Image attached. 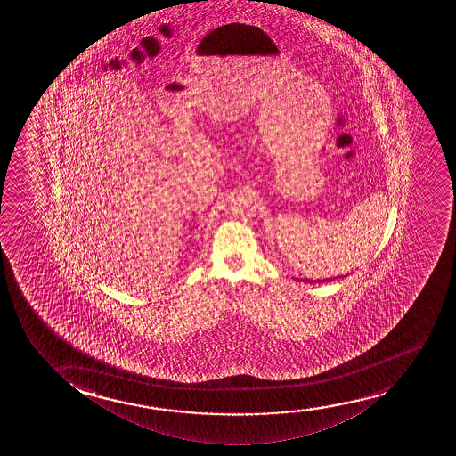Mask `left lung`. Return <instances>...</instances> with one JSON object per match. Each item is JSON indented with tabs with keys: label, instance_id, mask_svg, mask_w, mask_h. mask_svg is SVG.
<instances>
[{
	"label": "left lung",
	"instance_id": "8db88e82",
	"mask_svg": "<svg viewBox=\"0 0 456 456\" xmlns=\"http://www.w3.org/2000/svg\"><path fill=\"white\" fill-rule=\"evenodd\" d=\"M329 281H330V279H329ZM310 281V283H312L313 281ZM321 281V283H322V281Z\"/></svg>",
	"mask_w": 456,
	"mask_h": 456
}]
</instances>
